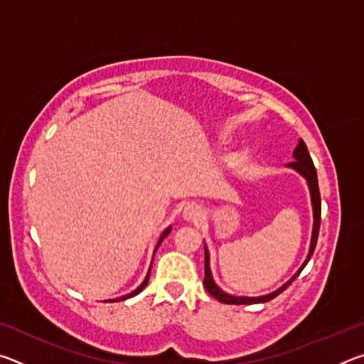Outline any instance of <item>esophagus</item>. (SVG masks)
<instances>
[{"label": "esophagus", "mask_w": 364, "mask_h": 364, "mask_svg": "<svg viewBox=\"0 0 364 364\" xmlns=\"http://www.w3.org/2000/svg\"><path fill=\"white\" fill-rule=\"evenodd\" d=\"M183 217H184V220H188V221H197V220H200L202 217H204V212H202L200 205L189 204L186 208H184Z\"/></svg>", "instance_id": "obj_1"}]
</instances>
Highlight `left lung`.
<instances>
[{
  "label": "left lung",
  "instance_id": "left-lung-1",
  "mask_svg": "<svg viewBox=\"0 0 364 364\" xmlns=\"http://www.w3.org/2000/svg\"><path fill=\"white\" fill-rule=\"evenodd\" d=\"M294 162L287 164V167H291L294 170H297L299 173L305 178L308 183V188H310V196H311V205H313V234H311V242H310V252H308L306 260L301 264V268L292 276V279H289L284 286L279 287L278 291L271 292L268 295H262V297H234V295H230L221 291V289L215 284V281L212 278V271H210V258H208V250L205 249V278H204V286L207 289V292L220 300L221 304H228V305H250V304H264V301H269L271 299L278 297L281 292H284L286 289L292 284V281L300 274V271L305 268V264L310 262V258L315 252L316 247V241H318V234H319V225H321V196H319V188H318V175H316V168L313 165V160L308 154L306 144L304 141H299L297 147L294 151Z\"/></svg>",
  "mask_w": 364,
  "mask_h": 364
}]
</instances>
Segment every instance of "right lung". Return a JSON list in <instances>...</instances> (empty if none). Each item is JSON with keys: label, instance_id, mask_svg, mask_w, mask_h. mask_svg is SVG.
<instances>
[{"label": "right lung", "instance_id": "obj_1", "mask_svg": "<svg viewBox=\"0 0 364 364\" xmlns=\"http://www.w3.org/2000/svg\"><path fill=\"white\" fill-rule=\"evenodd\" d=\"M170 231H171V228H167V230H165L164 232H162V236H160V239H159V242H157V245H156V250L159 249V245H160V242L164 241L165 237L168 236L170 234ZM156 250H154V254H156ZM149 274H151V268H149V271H147V276L144 278V281H143V284H141L138 289H134V291L132 292V294H128V295H123V297H120V299H114V300H110V301H120V300H127V299H130V297H134V295H138L141 291H143V289L147 286V282H149Z\"/></svg>", "mask_w": 364, "mask_h": 364}]
</instances>
